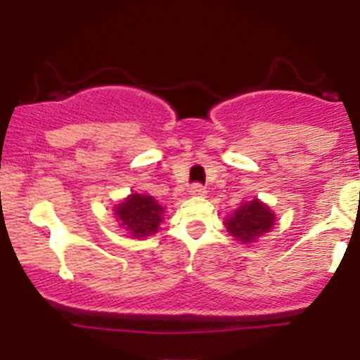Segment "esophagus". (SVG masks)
<instances>
[{"label":"esophagus","instance_id":"obj_1","mask_svg":"<svg viewBox=\"0 0 360 360\" xmlns=\"http://www.w3.org/2000/svg\"><path fill=\"white\" fill-rule=\"evenodd\" d=\"M189 193L193 194V196H205L206 194V188L205 186H201V184H193L191 188H189Z\"/></svg>","mask_w":360,"mask_h":360}]
</instances>
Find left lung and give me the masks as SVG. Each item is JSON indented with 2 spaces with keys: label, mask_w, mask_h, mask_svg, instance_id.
Masks as SVG:
<instances>
[{
  "label": "left lung",
  "mask_w": 360,
  "mask_h": 360,
  "mask_svg": "<svg viewBox=\"0 0 360 360\" xmlns=\"http://www.w3.org/2000/svg\"><path fill=\"white\" fill-rule=\"evenodd\" d=\"M274 221L276 217L269 206L255 198L252 201H243L233 214L226 218L225 226L235 240L249 245L271 232Z\"/></svg>",
  "instance_id": "left-lung-1"
}]
</instances>
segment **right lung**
I'll use <instances>...</instances> for the list:
<instances>
[{"mask_svg": "<svg viewBox=\"0 0 360 360\" xmlns=\"http://www.w3.org/2000/svg\"><path fill=\"white\" fill-rule=\"evenodd\" d=\"M117 221L125 229L130 237L143 238L157 233L162 221L164 206H160L148 194H130L122 203L113 208Z\"/></svg>", "mask_w": 360, "mask_h": 360, "instance_id": "obj_1", "label": "right lung"}]
</instances>
